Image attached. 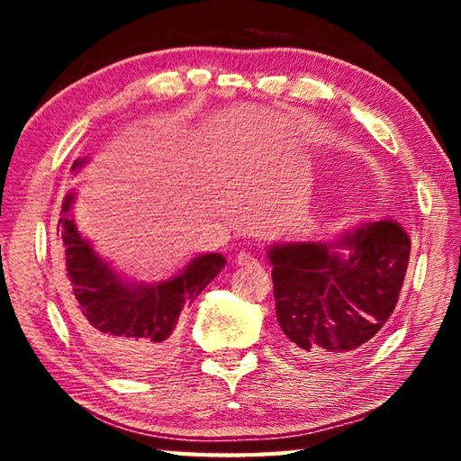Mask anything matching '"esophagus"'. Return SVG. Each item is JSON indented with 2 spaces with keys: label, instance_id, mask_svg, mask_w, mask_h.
Returning a JSON list of instances; mask_svg holds the SVG:
<instances>
[{
  "label": "esophagus",
  "instance_id": "34e87169",
  "mask_svg": "<svg viewBox=\"0 0 461 461\" xmlns=\"http://www.w3.org/2000/svg\"><path fill=\"white\" fill-rule=\"evenodd\" d=\"M236 264L238 267H256V258L249 252H240L238 256H236Z\"/></svg>",
  "mask_w": 461,
  "mask_h": 461
}]
</instances>
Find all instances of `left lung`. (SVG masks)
Returning a JSON list of instances; mask_svg holds the SVG:
<instances>
[{
  "label": "left lung",
  "mask_w": 461,
  "mask_h": 461,
  "mask_svg": "<svg viewBox=\"0 0 461 461\" xmlns=\"http://www.w3.org/2000/svg\"><path fill=\"white\" fill-rule=\"evenodd\" d=\"M409 254L407 231L390 220L362 223L331 241L268 246L288 348L323 362L364 349L393 315Z\"/></svg>",
  "instance_id": "obj_1"
}]
</instances>
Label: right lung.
Here are the masks:
<instances>
[{
	"label": "right lung",
	"mask_w": 461,
	"mask_h": 461,
	"mask_svg": "<svg viewBox=\"0 0 461 461\" xmlns=\"http://www.w3.org/2000/svg\"><path fill=\"white\" fill-rule=\"evenodd\" d=\"M85 165L87 158H79L71 170L79 173ZM73 203L75 194L68 193L57 228L67 313L91 352L126 376H148L173 356L183 307L197 299L228 260L217 252L201 254L175 276L136 283L120 275L81 236L71 213Z\"/></svg>",
	"instance_id": "1"
}]
</instances>
